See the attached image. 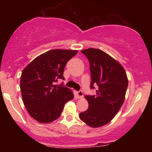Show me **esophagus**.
I'll return each mask as SVG.
<instances>
[{
  "label": "esophagus",
  "instance_id": "esophagus-1",
  "mask_svg": "<svg viewBox=\"0 0 152 152\" xmlns=\"http://www.w3.org/2000/svg\"><path fill=\"white\" fill-rule=\"evenodd\" d=\"M76 94H77L78 99H81L82 97L83 96V94L82 91H77V93H76Z\"/></svg>",
  "mask_w": 152,
  "mask_h": 152
}]
</instances>
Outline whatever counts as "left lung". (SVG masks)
Wrapping results in <instances>:
<instances>
[{
	"instance_id": "8db88e82",
	"label": "left lung",
	"mask_w": 152,
	"mask_h": 152,
	"mask_svg": "<svg viewBox=\"0 0 152 152\" xmlns=\"http://www.w3.org/2000/svg\"><path fill=\"white\" fill-rule=\"evenodd\" d=\"M90 64V88L98 86L96 95H86L88 108L79 118L91 127H100L110 122L121 109L128 87V78L121 64L100 49L81 50Z\"/></svg>"
}]
</instances>
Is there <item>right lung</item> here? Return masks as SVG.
<instances>
[{
	"mask_svg": "<svg viewBox=\"0 0 152 152\" xmlns=\"http://www.w3.org/2000/svg\"><path fill=\"white\" fill-rule=\"evenodd\" d=\"M78 50L53 49L38 56L28 64L20 76V88L28 114L40 123H50L61 114L64 105L74 94L58 79L64 80L66 63Z\"/></svg>",
	"mask_w": 152,
	"mask_h": 152,
	"instance_id": "right-lung-1",
	"label": "right lung"
}]
</instances>
